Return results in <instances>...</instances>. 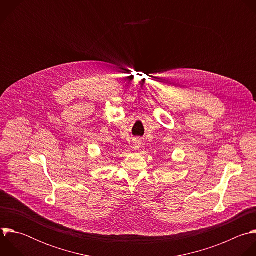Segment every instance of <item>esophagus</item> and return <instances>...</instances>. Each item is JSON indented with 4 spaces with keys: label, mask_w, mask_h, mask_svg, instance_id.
Returning a JSON list of instances; mask_svg holds the SVG:
<instances>
[{
    "label": "esophagus",
    "mask_w": 256,
    "mask_h": 256,
    "mask_svg": "<svg viewBox=\"0 0 256 256\" xmlns=\"http://www.w3.org/2000/svg\"><path fill=\"white\" fill-rule=\"evenodd\" d=\"M132 148L134 150H139L140 147H141V144H142V141L140 138H134L133 139V142H132Z\"/></svg>",
    "instance_id": "esophagus-1"
}]
</instances>
